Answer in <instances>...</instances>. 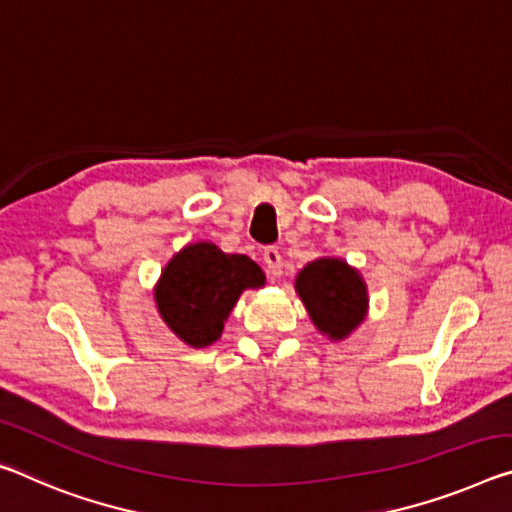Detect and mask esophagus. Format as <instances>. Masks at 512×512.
Listing matches in <instances>:
<instances>
[{
  "mask_svg": "<svg viewBox=\"0 0 512 512\" xmlns=\"http://www.w3.org/2000/svg\"><path fill=\"white\" fill-rule=\"evenodd\" d=\"M264 266L271 280H278L282 275V255L278 248H266L264 250Z\"/></svg>",
  "mask_w": 512,
  "mask_h": 512,
  "instance_id": "34e87169",
  "label": "esophagus"
}]
</instances>
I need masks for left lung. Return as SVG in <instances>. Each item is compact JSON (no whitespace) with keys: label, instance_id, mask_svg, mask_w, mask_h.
I'll use <instances>...</instances> for the list:
<instances>
[{"label":"left lung","instance_id":"left-lung-1","mask_svg":"<svg viewBox=\"0 0 512 512\" xmlns=\"http://www.w3.org/2000/svg\"><path fill=\"white\" fill-rule=\"evenodd\" d=\"M296 294L314 328L330 342H342L367 319L369 291L362 273L342 257H319L296 275Z\"/></svg>","mask_w":512,"mask_h":512}]
</instances>
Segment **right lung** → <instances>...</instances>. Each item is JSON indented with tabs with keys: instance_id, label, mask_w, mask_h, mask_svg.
Instances as JSON below:
<instances>
[{
	"instance_id": "right-lung-1",
	"label": "right lung",
	"mask_w": 512,
	"mask_h": 512,
	"mask_svg": "<svg viewBox=\"0 0 512 512\" xmlns=\"http://www.w3.org/2000/svg\"><path fill=\"white\" fill-rule=\"evenodd\" d=\"M264 285L266 275L250 257L223 253L212 241H196L164 266L154 285V303L177 339L205 348L221 339L243 291Z\"/></svg>"
}]
</instances>
